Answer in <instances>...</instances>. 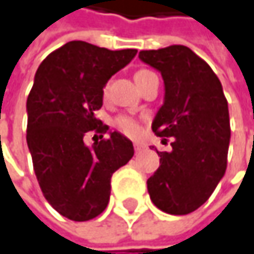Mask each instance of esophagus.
I'll list each match as a JSON object with an SVG mask.
<instances>
[{
  "instance_id": "34e87169",
  "label": "esophagus",
  "mask_w": 254,
  "mask_h": 254,
  "mask_svg": "<svg viewBox=\"0 0 254 254\" xmlns=\"http://www.w3.org/2000/svg\"><path fill=\"white\" fill-rule=\"evenodd\" d=\"M133 148H135V154H139V152L144 151L145 147H144L142 144H139V142H135V144H133Z\"/></svg>"
}]
</instances>
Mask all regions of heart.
Segmentation results:
<instances>
[{
    "instance_id": "1",
    "label": "heart",
    "mask_w": 254,
    "mask_h": 254,
    "mask_svg": "<svg viewBox=\"0 0 254 254\" xmlns=\"http://www.w3.org/2000/svg\"><path fill=\"white\" fill-rule=\"evenodd\" d=\"M151 74V71L148 69H141V71H138L136 74H135V81L136 82H139V81L142 80L145 75H148ZM107 84L104 85L103 88V94L106 96L107 94ZM113 125L116 127L118 130H121L124 135H127V136H138L139 135V132H141V121L138 119V118H135V116H132V115H119V116H116L115 118V121H113Z\"/></svg>"
}]
</instances>
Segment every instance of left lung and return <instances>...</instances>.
<instances>
[{
  "label": "left lung",
  "instance_id": "8db88e82",
  "mask_svg": "<svg viewBox=\"0 0 254 254\" xmlns=\"http://www.w3.org/2000/svg\"><path fill=\"white\" fill-rule=\"evenodd\" d=\"M139 58L158 69L166 85L164 104L152 130L172 151H157L160 167L147 180L152 203L172 215L202 206L227 169L230 115L222 85L211 66L192 49L172 45L141 51Z\"/></svg>",
  "mask_w": 254,
  "mask_h": 254
}]
</instances>
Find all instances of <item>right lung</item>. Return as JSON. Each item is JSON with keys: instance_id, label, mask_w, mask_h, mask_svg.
Returning <instances> with one entry per match:
<instances>
[{"instance_id": "obj_1", "label": "right lung", "mask_w": 254, "mask_h": 254, "mask_svg": "<svg viewBox=\"0 0 254 254\" xmlns=\"http://www.w3.org/2000/svg\"><path fill=\"white\" fill-rule=\"evenodd\" d=\"M136 52L72 40L49 54L36 71L26 138L42 193L65 218L100 215L109 203L112 174L133 155L132 142L119 132L104 138L109 127L96 112L103 106L106 82ZM91 130L99 136L87 147L83 138Z\"/></svg>"}]
</instances>
